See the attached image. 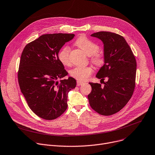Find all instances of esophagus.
<instances>
[{"label":"esophagus","mask_w":155,"mask_h":155,"mask_svg":"<svg viewBox=\"0 0 155 155\" xmlns=\"http://www.w3.org/2000/svg\"><path fill=\"white\" fill-rule=\"evenodd\" d=\"M83 83H84V82H83V81H77V85L78 86L82 85Z\"/></svg>","instance_id":"esophagus-1"}]
</instances>
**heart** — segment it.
<instances>
[{"label":"heart","instance_id":"1","mask_svg":"<svg viewBox=\"0 0 155 155\" xmlns=\"http://www.w3.org/2000/svg\"><path fill=\"white\" fill-rule=\"evenodd\" d=\"M75 45L82 49L88 55L90 56L91 61L95 65L100 67L104 64V58L103 55L97 52L99 50V46L87 36L81 35L78 37L75 42ZM70 47L64 46L58 52V59L64 65L67 66L70 64ZM93 71V69L91 66L75 67L70 70L69 74L77 80L83 81L87 80L90 77Z\"/></svg>","mask_w":155,"mask_h":155}]
</instances>
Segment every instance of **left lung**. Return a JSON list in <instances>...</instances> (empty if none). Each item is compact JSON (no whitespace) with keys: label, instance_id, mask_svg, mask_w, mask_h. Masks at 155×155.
Here are the masks:
<instances>
[{"label":"left lung","instance_id":"8db88e82","mask_svg":"<svg viewBox=\"0 0 155 155\" xmlns=\"http://www.w3.org/2000/svg\"><path fill=\"white\" fill-rule=\"evenodd\" d=\"M91 36L104 43V64L96 75L108 80L104 87L89 83L91 91L88 95L91 107L103 116L117 113L129 102L135 87L137 62L135 55L123 36L108 31L94 33Z\"/></svg>","mask_w":155,"mask_h":155}]
</instances>
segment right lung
<instances>
[{
	"mask_svg": "<svg viewBox=\"0 0 155 155\" xmlns=\"http://www.w3.org/2000/svg\"><path fill=\"white\" fill-rule=\"evenodd\" d=\"M74 34H46L27 44L20 61L18 84L30 108L38 116L53 120L67 108V94L76 87L72 77L67 75L58 55Z\"/></svg>",
	"mask_w": 155,
	"mask_h": 155,
	"instance_id": "add662e5",
	"label": "right lung"
}]
</instances>
